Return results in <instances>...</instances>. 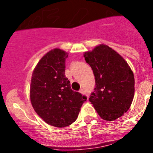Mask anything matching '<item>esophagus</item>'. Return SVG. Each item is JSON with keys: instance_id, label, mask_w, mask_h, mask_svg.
<instances>
[{"instance_id": "34e87169", "label": "esophagus", "mask_w": 153, "mask_h": 153, "mask_svg": "<svg viewBox=\"0 0 153 153\" xmlns=\"http://www.w3.org/2000/svg\"><path fill=\"white\" fill-rule=\"evenodd\" d=\"M79 93H82V94H84V93H85L84 89H80V90H79Z\"/></svg>"}]
</instances>
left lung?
<instances>
[{
	"instance_id": "1",
	"label": "left lung",
	"mask_w": 153,
	"mask_h": 153,
	"mask_svg": "<svg viewBox=\"0 0 153 153\" xmlns=\"http://www.w3.org/2000/svg\"><path fill=\"white\" fill-rule=\"evenodd\" d=\"M83 56L95 76V88L90 102L104 120L113 121L122 117L134 97V75L128 63L104 44L85 52Z\"/></svg>"
}]
</instances>
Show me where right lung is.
<instances>
[{"label":"right lung","mask_w":153,"mask_h":153,"mask_svg":"<svg viewBox=\"0 0 153 153\" xmlns=\"http://www.w3.org/2000/svg\"><path fill=\"white\" fill-rule=\"evenodd\" d=\"M68 53L55 48L47 52L35 67L30 97L35 112L47 124L68 126L75 122L86 97L72 90L65 76Z\"/></svg>","instance_id":"1"}]
</instances>
